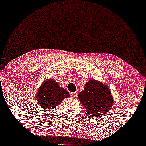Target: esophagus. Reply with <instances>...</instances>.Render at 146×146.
Listing matches in <instances>:
<instances>
[{"label": "esophagus", "instance_id": "1", "mask_svg": "<svg viewBox=\"0 0 146 146\" xmlns=\"http://www.w3.org/2000/svg\"><path fill=\"white\" fill-rule=\"evenodd\" d=\"M77 93L76 92H72L71 94V96L72 97V98H75L77 96Z\"/></svg>", "mask_w": 146, "mask_h": 146}]
</instances>
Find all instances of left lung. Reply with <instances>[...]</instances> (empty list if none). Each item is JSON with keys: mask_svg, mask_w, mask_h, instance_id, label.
<instances>
[{"mask_svg": "<svg viewBox=\"0 0 146 146\" xmlns=\"http://www.w3.org/2000/svg\"><path fill=\"white\" fill-rule=\"evenodd\" d=\"M80 101L91 117L100 118L108 113L113 104L110 89L98 80H89L83 91L78 95Z\"/></svg>", "mask_w": 146, "mask_h": 146, "instance_id": "obj_1", "label": "left lung"}]
</instances>
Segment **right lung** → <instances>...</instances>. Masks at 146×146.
<instances>
[{"mask_svg":"<svg viewBox=\"0 0 146 146\" xmlns=\"http://www.w3.org/2000/svg\"><path fill=\"white\" fill-rule=\"evenodd\" d=\"M69 97L66 90L59 86L56 80L52 79L46 80L39 87L36 94L37 102L45 111H51L64 100Z\"/></svg>","mask_w":146,"mask_h":146,"instance_id":"1","label":"right lung"}]
</instances>
